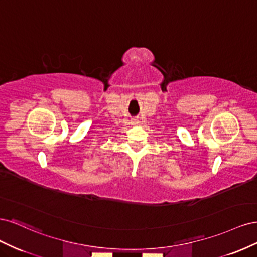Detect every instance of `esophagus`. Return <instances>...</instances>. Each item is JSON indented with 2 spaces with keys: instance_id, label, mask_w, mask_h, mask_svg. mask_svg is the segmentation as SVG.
Masks as SVG:
<instances>
[{
  "instance_id": "esophagus-1",
  "label": "esophagus",
  "mask_w": 257,
  "mask_h": 257,
  "mask_svg": "<svg viewBox=\"0 0 257 257\" xmlns=\"http://www.w3.org/2000/svg\"><path fill=\"white\" fill-rule=\"evenodd\" d=\"M132 123H133V124H138V121H137V120H135L134 122H132Z\"/></svg>"
}]
</instances>
